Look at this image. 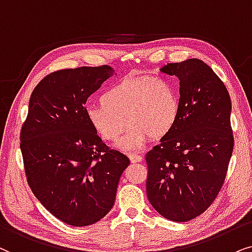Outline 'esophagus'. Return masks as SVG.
I'll return each instance as SVG.
<instances>
[{
    "instance_id": "obj_1",
    "label": "esophagus",
    "mask_w": 252,
    "mask_h": 252,
    "mask_svg": "<svg viewBox=\"0 0 252 252\" xmlns=\"http://www.w3.org/2000/svg\"><path fill=\"white\" fill-rule=\"evenodd\" d=\"M129 158H130V161H131L132 163L140 162V161L143 160V157L139 156V154H136V153H130Z\"/></svg>"
}]
</instances>
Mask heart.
Instances as JSON below:
<instances>
[{"label":"heart","instance_id":"obj_1","mask_svg":"<svg viewBox=\"0 0 252 252\" xmlns=\"http://www.w3.org/2000/svg\"><path fill=\"white\" fill-rule=\"evenodd\" d=\"M180 112V95L168 80L126 77L107 87L100 103L87 106L85 117L95 135L108 143L116 142L129 123L117 147L131 152L142 150L151 137L160 139L168 135Z\"/></svg>","mask_w":252,"mask_h":252}]
</instances>
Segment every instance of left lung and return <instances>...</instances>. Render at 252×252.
I'll use <instances>...</instances> for the list:
<instances>
[{"label": "left lung", "mask_w": 252, "mask_h": 252, "mask_svg": "<svg viewBox=\"0 0 252 252\" xmlns=\"http://www.w3.org/2000/svg\"><path fill=\"white\" fill-rule=\"evenodd\" d=\"M180 80L176 126L146 154V193L166 219L187 222L206 211L222 187L234 137L231 101L206 63L189 59L160 69Z\"/></svg>", "instance_id": "8db88e82"}]
</instances>
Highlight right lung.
<instances>
[{
	"label": "right lung",
	"instance_id": "obj_1",
	"mask_svg": "<svg viewBox=\"0 0 252 252\" xmlns=\"http://www.w3.org/2000/svg\"><path fill=\"white\" fill-rule=\"evenodd\" d=\"M114 75L108 65L64 69L33 90L21 133L29 186L59 220L95 223L112 210L129 158L108 150L85 117L86 100Z\"/></svg>",
	"mask_w": 252,
	"mask_h": 252
}]
</instances>
